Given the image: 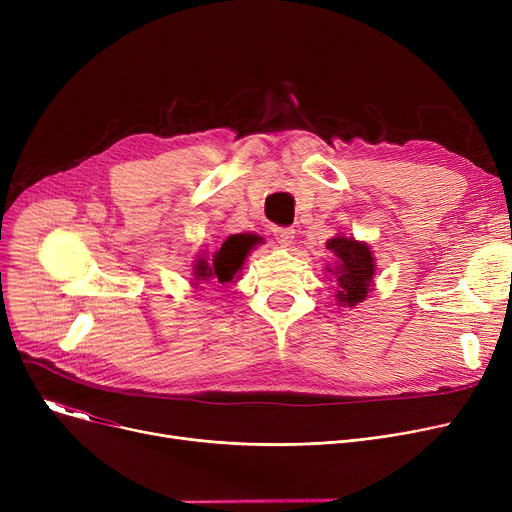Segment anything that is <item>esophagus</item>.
Masks as SVG:
<instances>
[{
  "label": "esophagus",
  "mask_w": 512,
  "mask_h": 512,
  "mask_svg": "<svg viewBox=\"0 0 512 512\" xmlns=\"http://www.w3.org/2000/svg\"><path fill=\"white\" fill-rule=\"evenodd\" d=\"M272 232H274L276 240L280 242L282 247H290V242L294 238V228H290V226H274Z\"/></svg>",
  "instance_id": "34e87169"
}]
</instances>
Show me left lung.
I'll return each mask as SVG.
<instances>
[{
    "instance_id": "obj_1",
    "label": "left lung",
    "mask_w": 512,
    "mask_h": 512,
    "mask_svg": "<svg viewBox=\"0 0 512 512\" xmlns=\"http://www.w3.org/2000/svg\"><path fill=\"white\" fill-rule=\"evenodd\" d=\"M326 249L336 257L326 272L334 278L336 301L342 307H355L367 299L375 282V257L365 240L336 234L326 242Z\"/></svg>"
}]
</instances>
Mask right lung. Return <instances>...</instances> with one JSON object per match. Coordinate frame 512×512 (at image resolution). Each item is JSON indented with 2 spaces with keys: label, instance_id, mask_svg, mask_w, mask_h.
<instances>
[{
  "label": "right lung",
  "instance_id": "add662e5",
  "mask_svg": "<svg viewBox=\"0 0 512 512\" xmlns=\"http://www.w3.org/2000/svg\"><path fill=\"white\" fill-rule=\"evenodd\" d=\"M259 242V234H230L215 253H199L193 263L191 286L203 288L207 282H238L242 276V265Z\"/></svg>",
  "mask_w": 512,
  "mask_h": 512
}]
</instances>
